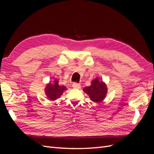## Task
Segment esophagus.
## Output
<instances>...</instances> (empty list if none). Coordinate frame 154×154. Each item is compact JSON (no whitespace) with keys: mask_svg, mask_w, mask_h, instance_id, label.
Masks as SVG:
<instances>
[{"mask_svg":"<svg viewBox=\"0 0 154 154\" xmlns=\"http://www.w3.org/2000/svg\"><path fill=\"white\" fill-rule=\"evenodd\" d=\"M73 87L75 88V89H80L81 85L79 83H74L73 84Z\"/></svg>","mask_w":154,"mask_h":154,"instance_id":"esophagus-1","label":"esophagus"}]
</instances>
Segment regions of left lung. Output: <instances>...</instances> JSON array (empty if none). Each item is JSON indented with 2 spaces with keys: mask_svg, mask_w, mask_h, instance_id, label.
<instances>
[{
  "mask_svg": "<svg viewBox=\"0 0 154 154\" xmlns=\"http://www.w3.org/2000/svg\"><path fill=\"white\" fill-rule=\"evenodd\" d=\"M83 91L89 94L91 100L98 103L104 99L107 93V88L103 81L100 82L99 79H95L92 81L91 86L85 87Z\"/></svg>",
  "mask_w": 154,
  "mask_h": 154,
  "instance_id": "obj_1",
  "label": "left lung"
}]
</instances>
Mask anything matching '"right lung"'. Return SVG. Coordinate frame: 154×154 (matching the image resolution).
I'll use <instances>...</instances> for the list:
<instances>
[{
    "label": "right lung",
    "instance_id": "add662e5",
    "mask_svg": "<svg viewBox=\"0 0 154 154\" xmlns=\"http://www.w3.org/2000/svg\"><path fill=\"white\" fill-rule=\"evenodd\" d=\"M59 81L55 80L53 85L49 83L46 89H45V94L50 100H55L60 97L64 91L67 89L65 86H60L58 85Z\"/></svg>",
    "mask_w": 154,
    "mask_h": 154
}]
</instances>
